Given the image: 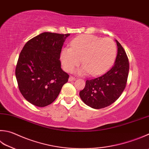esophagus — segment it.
I'll return each instance as SVG.
<instances>
[{
  "label": "esophagus",
  "instance_id": "34e87169",
  "mask_svg": "<svg viewBox=\"0 0 149 149\" xmlns=\"http://www.w3.org/2000/svg\"><path fill=\"white\" fill-rule=\"evenodd\" d=\"M75 80H76V78L74 77H72V76H71V77H70L69 78V82H71V81H74Z\"/></svg>",
  "mask_w": 149,
  "mask_h": 149
}]
</instances>
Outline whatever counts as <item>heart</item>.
<instances>
[{
    "mask_svg": "<svg viewBox=\"0 0 149 149\" xmlns=\"http://www.w3.org/2000/svg\"><path fill=\"white\" fill-rule=\"evenodd\" d=\"M117 48L111 39L92 35L78 36L70 43V48L61 50L60 60L63 69L72 72L80 62L83 66L78 72H90L93 76L104 73L110 68L116 57Z\"/></svg>",
    "mask_w": 149,
    "mask_h": 149,
    "instance_id": "heart-1",
    "label": "heart"
}]
</instances>
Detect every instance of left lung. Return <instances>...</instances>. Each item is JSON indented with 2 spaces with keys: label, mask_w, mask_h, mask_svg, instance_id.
<instances>
[{
  "label": "left lung",
  "mask_w": 149,
  "mask_h": 149,
  "mask_svg": "<svg viewBox=\"0 0 149 149\" xmlns=\"http://www.w3.org/2000/svg\"><path fill=\"white\" fill-rule=\"evenodd\" d=\"M117 55L114 65L106 73L87 80L85 88L79 93L86 105L101 109L111 105L119 99L126 88L129 61L125 50L118 41Z\"/></svg>",
  "instance_id": "obj_1"
}]
</instances>
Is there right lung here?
Returning a JSON list of instances; mask_svg holds the SVG:
<instances>
[{"instance_id":"1","label":"right lung","mask_w":149,"mask_h":149,"mask_svg":"<svg viewBox=\"0 0 149 149\" xmlns=\"http://www.w3.org/2000/svg\"><path fill=\"white\" fill-rule=\"evenodd\" d=\"M70 34L43 32L30 40L19 54L15 76L21 93L38 107L54 102L69 76L61 68V48Z\"/></svg>"}]
</instances>
